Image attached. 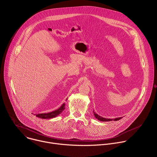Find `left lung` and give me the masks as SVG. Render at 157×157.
Returning <instances> with one entry per match:
<instances>
[{"label":"left lung","mask_w":157,"mask_h":157,"mask_svg":"<svg viewBox=\"0 0 157 157\" xmlns=\"http://www.w3.org/2000/svg\"><path fill=\"white\" fill-rule=\"evenodd\" d=\"M93 113H94V115L95 116V117L98 119L99 121H102V122H108V121H119L120 119H121L122 118V117H117V118H115V119H106V118H104V117H102L100 116H99L98 114H96L95 112L93 110Z\"/></svg>","instance_id":"1"}]
</instances>
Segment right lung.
Here are the masks:
<instances>
[{
  "label": "right lung",
  "instance_id": "obj_1",
  "mask_svg": "<svg viewBox=\"0 0 157 157\" xmlns=\"http://www.w3.org/2000/svg\"><path fill=\"white\" fill-rule=\"evenodd\" d=\"M65 104H63L61 107L59 108H58V109L50 112V113H42V114H35L36 117L41 118V119H52L54 117H56V116H58V115H59L64 110V109H65L64 107Z\"/></svg>",
  "mask_w": 157,
  "mask_h": 157
}]
</instances>
